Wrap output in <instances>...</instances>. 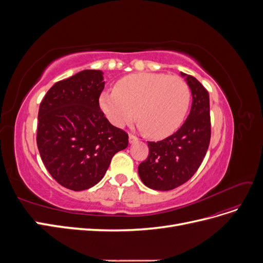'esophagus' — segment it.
<instances>
[{
  "mask_svg": "<svg viewBox=\"0 0 263 263\" xmlns=\"http://www.w3.org/2000/svg\"><path fill=\"white\" fill-rule=\"evenodd\" d=\"M128 140H129V142H130V144H134V142H136V141H138V138H137L136 136H134V135L129 134V136H128Z\"/></svg>",
  "mask_w": 263,
  "mask_h": 263,
  "instance_id": "esophagus-1",
  "label": "esophagus"
}]
</instances>
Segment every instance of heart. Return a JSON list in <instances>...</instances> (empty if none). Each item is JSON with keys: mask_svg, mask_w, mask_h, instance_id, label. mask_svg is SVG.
<instances>
[{"mask_svg": "<svg viewBox=\"0 0 263 263\" xmlns=\"http://www.w3.org/2000/svg\"><path fill=\"white\" fill-rule=\"evenodd\" d=\"M191 89L177 76L140 72L118 80L113 91L100 95L102 112L108 121L123 127L136 114L138 127L151 138L161 139L176 132L184 121Z\"/></svg>", "mask_w": 263, "mask_h": 263, "instance_id": "1", "label": "heart"}]
</instances>
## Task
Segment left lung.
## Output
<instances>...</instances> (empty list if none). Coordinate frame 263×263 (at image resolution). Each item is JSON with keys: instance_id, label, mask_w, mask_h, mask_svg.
Masks as SVG:
<instances>
[{"instance_id": "8db88e82", "label": "left lung", "mask_w": 263, "mask_h": 263, "mask_svg": "<svg viewBox=\"0 0 263 263\" xmlns=\"http://www.w3.org/2000/svg\"><path fill=\"white\" fill-rule=\"evenodd\" d=\"M192 92V106L180 129L160 141H148L149 155L138 166L144 184L170 191L189 181L200 168L211 140L210 95L200 81L185 73Z\"/></svg>"}]
</instances>
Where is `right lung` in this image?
<instances>
[{"label":"right lung","mask_w":263,"mask_h":263,"mask_svg":"<svg viewBox=\"0 0 263 263\" xmlns=\"http://www.w3.org/2000/svg\"><path fill=\"white\" fill-rule=\"evenodd\" d=\"M104 84L102 71L83 70L54 83L39 106V154L51 177L69 190L94 186L114 155L128 146V134L100 108Z\"/></svg>","instance_id":"1"}]
</instances>
